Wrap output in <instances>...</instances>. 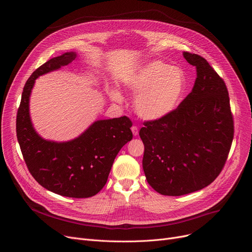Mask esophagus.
Masks as SVG:
<instances>
[{
  "instance_id": "obj_1",
  "label": "esophagus",
  "mask_w": 252,
  "mask_h": 252,
  "mask_svg": "<svg viewBox=\"0 0 252 252\" xmlns=\"http://www.w3.org/2000/svg\"><path fill=\"white\" fill-rule=\"evenodd\" d=\"M131 131H132V134H133L134 136L138 135V127H137V126H133L131 127Z\"/></svg>"
}]
</instances>
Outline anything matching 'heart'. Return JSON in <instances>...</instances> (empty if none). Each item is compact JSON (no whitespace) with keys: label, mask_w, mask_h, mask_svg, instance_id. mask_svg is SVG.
I'll use <instances>...</instances> for the list:
<instances>
[{"label":"heart","mask_w":252,"mask_h":252,"mask_svg":"<svg viewBox=\"0 0 252 252\" xmlns=\"http://www.w3.org/2000/svg\"><path fill=\"white\" fill-rule=\"evenodd\" d=\"M126 85L137 95L134 101L137 116L154 122L175 112L187 89V77L182 68L155 61L140 66L128 77ZM111 97L118 102L123 101L118 90L111 92Z\"/></svg>","instance_id":"heart-1"}]
</instances>
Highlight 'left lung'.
Returning a JSON list of instances; mask_svg holds the SVG:
<instances>
[{"label": "left lung", "mask_w": 252, "mask_h": 252, "mask_svg": "<svg viewBox=\"0 0 252 252\" xmlns=\"http://www.w3.org/2000/svg\"><path fill=\"white\" fill-rule=\"evenodd\" d=\"M195 66L191 93L165 119L145 123L142 168L149 185L163 195L188 194L220 173L233 139V120L223 80L202 57L184 52Z\"/></svg>", "instance_id": "8db88e82"}]
</instances>
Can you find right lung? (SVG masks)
Here are the masks:
<instances>
[{"instance_id":"add662e5","label":"right lung","mask_w":252,"mask_h":252,"mask_svg":"<svg viewBox=\"0 0 252 252\" xmlns=\"http://www.w3.org/2000/svg\"><path fill=\"white\" fill-rule=\"evenodd\" d=\"M78 57L76 52L64 53L32 74L18 110L17 137L31 174L43 188L63 196L85 198L95 195L106 184L117 155L132 138V124L126 117L98 120L66 141L45 139L34 129L30 116V96L35 80Z\"/></svg>"}]
</instances>
